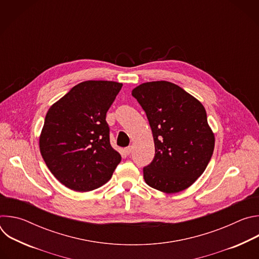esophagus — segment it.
Segmentation results:
<instances>
[{
	"label": "esophagus",
	"mask_w": 259,
	"mask_h": 259,
	"mask_svg": "<svg viewBox=\"0 0 259 259\" xmlns=\"http://www.w3.org/2000/svg\"><path fill=\"white\" fill-rule=\"evenodd\" d=\"M131 151H132V147L128 146V147H126V149H125V154L129 155V154H131Z\"/></svg>",
	"instance_id": "obj_1"
}]
</instances>
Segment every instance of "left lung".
<instances>
[{
  "mask_svg": "<svg viewBox=\"0 0 259 259\" xmlns=\"http://www.w3.org/2000/svg\"><path fill=\"white\" fill-rule=\"evenodd\" d=\"M132 96L146 114L155 142V157L143 168L145 182L166 194L188 189L203 174L214 150L203 104L166 81L143 83Z\"/></svg>",
  "mask_w": 259,
  "mask_h": 259,
  "instance_id": "left-lung-1",
  "label": "left lung"
}]
</instances>
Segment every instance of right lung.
<instances>
[{
    "mask_svg": "<svg viewBox=\"0 0 259 259\" xmlns=\"http://www.w3.org/2000/svg\"><path fill=\"white\" fill-rule=\"evenodd\" d=\"M122 86L112 81L82 82L49 108L40 151L51 173L66 188L98 189L121 162L110 145L105 117Z\"/></svg>",
    "mask_w": 259,
    "mask_h": 259,
    "instance_id": "obj_1",
    "label": "right lung"
}]
</instances>
